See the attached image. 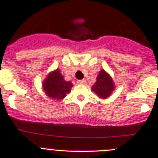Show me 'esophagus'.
I'll use <instances>...</instances> for the list:
<instances>
[{
	"label": "esophagus",
	"instance_id": "34e87169",
	"mask_svg": "<svg viewBox=\"0 0 158 158\" xmlns=\"http://www.w3.org/2000/svg\"><path fill=\"white\" fill-rule=\"evenodd\" d=\"M77 83L79 84V85H85L86 83L85 79H81V80H78L77 81Z\"/></svg>",
	"mask_w": 158,
	"mask_h": 158
}]
</instances>
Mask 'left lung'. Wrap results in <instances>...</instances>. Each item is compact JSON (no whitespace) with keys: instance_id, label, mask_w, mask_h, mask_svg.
I'll return each instance as SVG.
<instances>
[{"instance_id":"1","label":"left lung","mask_w":158,"mask_h":158,"mask_svg":"<svg viewBox=\"0 0 158 158\" xmlns=\"http://www.w3.org/2000/svg\"><path fill=\"white\" fill-rule=\"evenodd\" d=\"M96 82L92 85V90L102 98H106L114 90V83L111 76L105 70L102 69L97 77Z\"/></svg>"}]
</instances>
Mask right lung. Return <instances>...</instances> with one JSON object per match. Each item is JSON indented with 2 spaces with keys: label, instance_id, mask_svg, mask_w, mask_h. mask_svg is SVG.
<instances>
[{
  "label": "right lung",
  "instance_id": "right-lung-1",
  "mask_svg": "<svg viewBox=\"0 0 158 158\" xmlns=\"http://www.w3.org/2000/svg\"><path fill=\"white\" fill-rule=\"evenodd\" d=\"M43 87L48 96L54 99L60 100L70 92L73 84L65 81L59 69H56L47 76Z\"/></svg>",
  "mask_w": 158,
  "mask_h": 158
}]
</instances>
